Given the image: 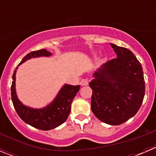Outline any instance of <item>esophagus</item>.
<instances>
[{
    "label": "esophagus",
    "instance_id": "esophagus-1",
    "mask_svg": "<svg viewBox=\"0 0 156 156\" xmlns=\"http://www.w3.org/2000/svg\"><path fill=\"white\" fill-rule=\"evenodd\" d=\"M81 86H87L88 85V80L87 78H84L81 81Z\"/></svg>",
    "mask_w": 156,
    "mask_h": 156
}]
</instances>
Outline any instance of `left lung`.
Instances as JSON below:
<instances>
[{"mask_svg": "<svg viewBox=\"0 0 156 156\" xmlns=\"http://www.w3.org/2000/svg\"><path fill=\"white\" fill-rule=\"evenodd\" d=\"M117 58L93 75L91 110L104 123L119 125L136 115L145 95L142 66L128 49L110 44Z\"/></svg>", "mask_w": 156, "mask_h": 156, "instance_id": "1", "label": "left lung"}]
</instances>
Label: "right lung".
I'll list each match as a JSON object with an SVG mask.
<instances>
[{"label":"right lung","mask_w":156,"mask_h":156,"mask_svg":"<svg viewBox=\"0 0 156 156\" xmlns=\"http://www.w3.org/2000/svg\"><path fill=\"white\" fill-rule=\"evenodd\" d=\"M51 55L52 53L45 49L28 53L14 70L12 78L11 97L17 114L26 124L42 130H49L56 128L66 121L71 112L72 102L79 90L80 85L64 84L50 104L41 108H34L25 106L18 99L16 92V74L18 66L28 59L41 56H50Z\"/></svg>","instance_id":"add662e5"}]
</instances>
